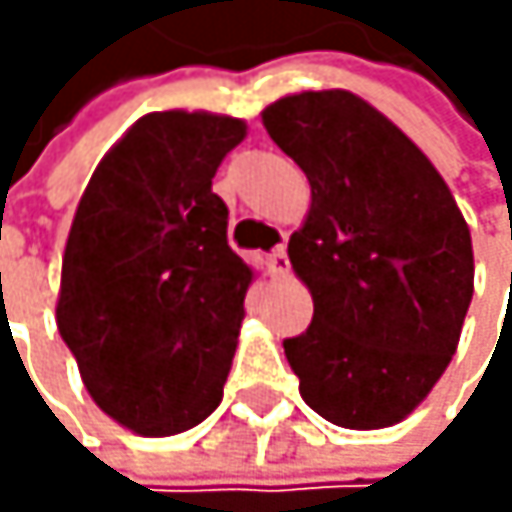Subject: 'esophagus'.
<instances>
[{"label": "esophagus", "instance_id": "1", "mask_svg": "<svg viewBox=\"0 0 512 512\" xmlns=\"http://www.w3.org/2000/svg\"><path fill=\"white\" fill-rule=\"evenodd\" d=\"M267 267H270V273L273 276H285L288 273V251H285V245H276L270 254H267Z\"/></svg>", "mask_w": 512, "mask_h": 512}]
</instances>
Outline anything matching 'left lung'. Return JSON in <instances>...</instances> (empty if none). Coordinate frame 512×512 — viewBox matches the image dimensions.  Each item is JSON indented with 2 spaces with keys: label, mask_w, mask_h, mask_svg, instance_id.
Segmentation results:
<instances>
[{
  "label": "left lung",
  "mask_w": 512,
  "mask_h": 512,
  "mask_svg": "<svg viewBox=\"0 0 512 512\" xmlns=\"http://www.w3.org/2000/svg\"><path fill=\"white\" fill-rule=\"evenodd\" d=\"M264 128L313 193L288 242L313 322L282 341L301 396L338 427H390L455 356L473 298L467 221L433 162L350 91L282 97Z\"/></svg>",
  "instance_id": "8db88e82"
}]
</instances>
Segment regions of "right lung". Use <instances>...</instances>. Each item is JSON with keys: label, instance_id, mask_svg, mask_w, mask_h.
<instances>
[{"label": "right lung", "instance_id": "add662e5", "mask_svg": "<svg viewBox=\"0 0 512 512\" xmlns=\"http://www.w3.org/2000/svg\"><path fill=\"white\" fill-rule=\"evenodd\" d=\"M242 137L230 116L150 113L76 208L57 331L91 399L144 436L184 433L224 396L251 270L211 178Z\"/></svg>", "mask_w": 512, "mask_h": 512}]
</instances>
